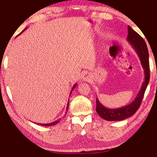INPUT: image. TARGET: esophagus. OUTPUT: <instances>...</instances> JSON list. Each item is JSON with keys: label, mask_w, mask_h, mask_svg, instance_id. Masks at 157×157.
<instances>
[{"label": "esophagus", "mask_w": 157, "mask_h": 157, "mask_svg": "<svg viewBox=\"0 0 157 157\" xmlns=\"http://www.w3.org/2000/svg\"><path fill=\"white\" fill-rule=\"evenodd\" d=\"M91 79V77L88 74H84L82 75V79L84 81H90Z\"/></svg>", "instance_id": "esophagus-1"}]
</instances>
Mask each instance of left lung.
Here are the masks:
<instances>
[{
	"mask_svg": "<svg viewBox=\"0 0 157 157\" xmlns=\"http://www.w3.org/2000/svg\"><path fill=\"white\" fill-rule=\"evenodd\" d=\"M127 41L130 43L133 49L135 50L136 54L141 61V64L144 69V81L143 82L142 87L137 95L133 101L129 105L124 106L122 107L117 109H109L105 107L98 98L96 100V111L101 118L107 121H121L126 120L133 115L140 107L144 97L145 90L149 84L150 73H149V52L144 40L134 31L129 25L128 26Z\"/></svg>",
	"mask_w": 157,
	"mask_h": 157,
	"instance_id": "left-lung-1",
	"label": "left lung"
}]
</instances>
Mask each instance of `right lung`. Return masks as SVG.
Instances as JSON below:
<instances>
[{
  "mask_svg": "<svg viewBox=\"0 0 157 157\" xmlns=\"http://www.w3.org/2000/svg\"><path fill=\"white\" fill-rule=\"evenodd\" d=\"M26 29V28H25ZM25 29H24L23 31H22L21 33L20 34H21L22 33H23L24 30H25ZM19 34V35H20ZM77 86V84H75V85H73V87H72V90H71V92H70V94H71V93L72 92V91H73V90H74V88L75 87ZM68 105H69V101H68V103H67V107H66V111H67V109H68ZM65 114H67V112H65ZM60 120H61V119H59V120H56L55 121V122H50V123H48V124H40V123H37V124H39V125H41V126H45V127H50V126H52V125H56V124H57V123H59V122H60Z\"/></svg>",
  "mask_w": 157,
  "mask_h": 157,
  "instance_id": "obj_1",
  "label": "right lung"
}]
</instances>
